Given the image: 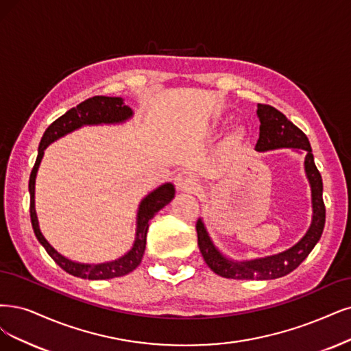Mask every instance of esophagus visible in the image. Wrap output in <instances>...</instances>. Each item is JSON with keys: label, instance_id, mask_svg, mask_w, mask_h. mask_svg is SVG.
<instances>
[{"label": "esophagus", "instance_id": "esophagus-1", "mask_svg": "<svg viewBox=\"0 0 351 351\" xmlns=\"http://www.w3.org/2000/svg\"><path fill=\"white\" fill-rule=\"evenodd\" d=\"M175 184L180 191H189L197 186V179L193 178L189 172H180L175 178Z\"/></svg>", "mask_w": 351, "mask_h": 351}]
</instances>
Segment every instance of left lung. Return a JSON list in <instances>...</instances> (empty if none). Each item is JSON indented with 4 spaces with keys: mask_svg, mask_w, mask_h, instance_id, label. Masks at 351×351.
<instances>
[{
    "mask_svg": "<svg viewBox=\"0 0 351 351\" xmlns=\"http://www.w3.org/2000/svg\"><path fill=\"white\" fill-rule=\"evenodd\" d=\"M257 117L261 120V134H258L256 150L266 152L280 147L305 150L304 166L311 185V197H313V221H311L306 234L287 252L263 258H254V261L249 262H234L219 253L208 236V231H206L202 219L199 218L197 221L199 252L205 263L208 265L214 274L227 279L267 280L291 274L315 247V244L321 239L324 224H326L322 178L315 166L313 149H311L308 137L302 130L289 121L285 114L271 106H267V104H257Z\"/></svg>",
    "mask_w": 351,
    "mask_h": 351,
    "instance_id": "1",
    "label": "left lung"
}]
</instances>
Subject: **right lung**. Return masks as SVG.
Segmentation results:
<instances>
[{
    "mask_svg": "<svg viewBox=\"0 0 351 351\" xmlns=\"http://www.w3.org/2000/svg\"><path fill=\"white\" fill-rule=\"evenodd\" d=\"M133 110L125 106L123 98L120 97H93L88 98L80 106L71 108L64 112L58 120L51 123L40 140L38 145V153L36 163L32 169L30 180H29V192H30V218L34 234L40 243L47 254L64 270L66 274L90 280H101V279H112L124 276L130 271H133L141 262L143 254L146 249V236L149 230L150 219L158 214L165 205L171 202L175 197V186L172 184H165L150 192L149 195L143 199L138 205L137 213V227H136V240L133 247L130 249L124 256L112 262L98 263V265H86V263H76L69 261L60 253H58L49 241L42 234L40 227H38V219L34 208V185H36V175L38 171V165L42 162L45 154V149L53 143L55 140L63 137L64 134L72 133L73 130L81 128L82 125H97V124H119L125 120L132 119Z\"/></svg>",
    "mask_w": 351,
    "mask_h": 351,
    "instance_id": "1",
    "label": "right lung"
}]
</instances>
